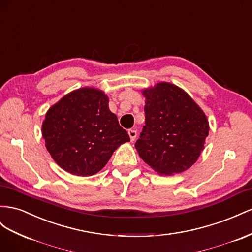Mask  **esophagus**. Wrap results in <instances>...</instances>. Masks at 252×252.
Returning <instances> with one entry per match:
<instances>
[{
  "label": "esophagus",
  "mask_w": 252,
  "mask_h": 252,
  "mask_svg": "<svg viewBox=\"0 0 252 252\" xmlns=\"http://www.w3.org/2000/svg\"><path fill=\"white\" fill-rule=\"evenodd\" d=\"M128 134H129V138H130L131 141H134L135 138H137V130H134V129H129L128 130Z\"/></svg>",
  "instance_id": "esophagus-1"
}]
</instances>
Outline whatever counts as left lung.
<instances>
[{
	"label": "left lung",
	"instance_id": "1",
	"mask_svg": "<svg viewBox=\"0 0 252 252\" xmlns=\"http://www.w3.org/2000/svg\"><path fill=\"white\" fill-rule=\"evenodd\" d=\"M145 125L135 148L142 160L160 175L187 171L198 159L209 134L205 112L173 84L143 90Z\"/></svg>",
	"mask_w": 252,
	"mask_h": 252
}]
</instances>
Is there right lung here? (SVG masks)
Instances as JSON below:
<instances>
[{
	"label": "right lung",
	"mask_w": 252,
	"mask_h": 252,
	"mask_svg": "<svg viewBox=\"0 0 252 252\" xmlns=\"http://www.w3.org/2000/svg\"><path fill=\"white\" fill-rule=\"evenodd\" d=\"M108 103L103 91L81 88L66 94L46 112L42 124L45 146L65 172L95 175L115 149L130 141Z\"/></svg>",
	"instance_id": "add662e5"
}]
</instances>
